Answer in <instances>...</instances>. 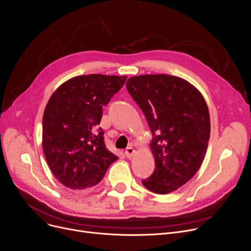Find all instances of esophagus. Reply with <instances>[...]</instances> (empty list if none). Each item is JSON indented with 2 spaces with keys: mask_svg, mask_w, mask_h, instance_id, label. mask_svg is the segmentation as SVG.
<instances>
[{
  "mask_svg": "<svg viewBox=\"0 0 251 251\" xmlns=\"http://www.w3.org/2000/svg\"><path fill=\"white\" fill-rule=\"evenodd\" d=\"M134 152H136V151L133 150V148H132L131 146H129L128 148H126V151H125V155H126V158H131V157L134 155Z\"/></svg>",
  "mask_w": 251,
  "mask_h": 251,
  "instance_id": "obj_1",
  "label": "esophagus"
}]
</instances>
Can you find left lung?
Masks as SVG:
<instances>
[{
  "mask_svg": "<svg viewBox=\"0 0 251 251\" xmlns=\"http://www.w3.org/2000/svg\"><path fill=\"white\" fill-rule=\"evenodd\" d=\"M126 85L152 136L156 168L142 183L153 193L168 194L190 181L204 160L210 138L208 106L196 87L177 76H133Z\"/></svg>",
  "mask_w": 251,
  "mask_h": 251,
  "instance_id": "8db88e82",
  "label": "left lung"
}]
</instances>
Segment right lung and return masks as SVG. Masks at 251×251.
<instances>
[{
  "mask_svg": "<svg viewBox=\"0 0 251 251\" xmlns=\"http://www.w3.org/2000/svg\"><path fill=\"white\" fill-rule=\"evenodd\" d=\"M126 76L88 74L73 77L51 95L42 124V146L49 168L74 192L89 191L119 158L104 144L99 126L102 107Z\"/></svg>",
  "mask_w": 251,
  "mask_h": 251,
  "instance_id": "add662e5",
  "label": "right lung"
}]
</instances>
